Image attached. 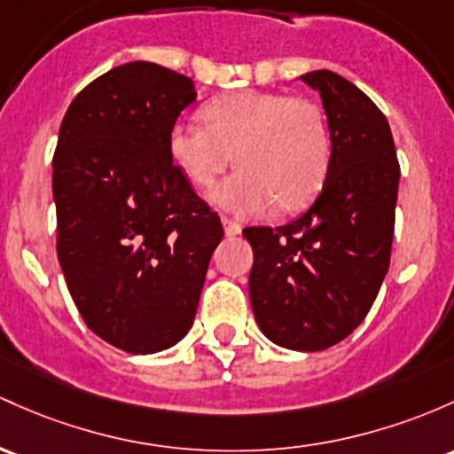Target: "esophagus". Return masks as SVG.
I'll return each mask as SVG.
<instances>
[{"label":"esophagus","mask_w":454,"mask_h":454,"mask_svg":"<svg viewBox=\"0 0 454 454\" xmlns=\"http://www.w3.org/2000/svg\"><path fill=\"white\" fill-rule=\"evenodd\" d=\"M222 226H223V232H226V237L241 235V223L235 222V219L222 217Z\"/></svg>","instance_id":"34e87169"}]
</instances>
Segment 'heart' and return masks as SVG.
I'll use <instances>...</instances> for the list:
<instances>
[{
    "mask_svg": "<svg viewBox=\"0 0 454 454\" xmlns=\"http://www.w3.org/2000/svg\"><path fill=\"white\" fill-rule=\"evenodd\" d=\"M207 127L172 124L168 153L192 185L207 189L235 161L239 170L211 200L235 215L297 211L317 196L332 163L327 118L315 101L282 92L223 94L202 109Z\"/></svg>",
    "mask_w": 454,
    "mask_h": 454,
    "instance_id": "heart-1",
    "label": "heart"
}]
</instances>
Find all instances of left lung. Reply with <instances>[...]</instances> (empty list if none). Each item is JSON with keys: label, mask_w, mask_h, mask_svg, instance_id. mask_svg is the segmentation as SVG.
<instances>
[{"label": "left lung", "mask_w": 454, "mask_h": 454, "mask_svg": "<svg viewBox=\"0 0 454 454\" xmlns=\"http://www.w3.org/2000/svg\"><path fill=\"white\" fill-rule=\"evenodd\" d=\"M321 94L332 163L312 207L280 228L243 235L254 250L250 301L276 345L323 351L364 321L390 267L398 168L390 124L340 74H301Z\"/></svg>", "instance_id": "obj_1"}]
</instances>
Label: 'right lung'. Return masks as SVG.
<instances>
[{
	"mask_svg": "<svg viewBox=\"0 0 454 454\" xmlns=\"http://www.w3.org/2000/svg\"><path fill=\"white\" fill-rule=\"evenodd\" d=\"M196 101L185 74L129 62L73 98L53 154L58 261L86 325L136 356L192 330L217 213L168 153L172 124Z\"/></svg>",
	"mask_w": 454,
	"mask_h": 454,
	"instance_id": "1",
	"label": "right lung"
}]
</instances>
